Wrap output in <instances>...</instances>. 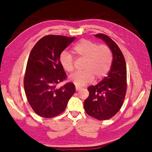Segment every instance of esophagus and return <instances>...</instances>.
<instances>
[{"mask_svg":"<svg viewBox=\"0 0 152 152\" xmlns=\"http://www.w3.org/2000/svg\"><path fill=\"white\" fill-rule=\"evenodd\" d=\"M75 89H76V91H79L81 89V87H78V86H75Z\"/></svg>","mask_w":152,"mask_h":152,"instance_id":"obj_1","label":"esophagus"}]
</instances>
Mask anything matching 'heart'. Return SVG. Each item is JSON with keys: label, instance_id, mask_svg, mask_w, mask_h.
<instances>
[{"label": "heart", "instance_id": "heart-1", "mask_svg": "<svg viewBox=\"0 0 152 152\" xmlns=\"http://www.w3.org/2000/svg\"><path fill=\"white\" fill-rule=\"evenodd\" d=\"M78 56L86 58L84 71L75 72L69 77V80L78 87L91 83L94 79H102L108 72L112 62V53L107 45H98L91 40L82 39L73 48ZM59 61L65 71L72 72L74 69V59L67 50L62 51Z\"/></svg>", "mask_w": 152, "mask_h": 152}]
</instances>
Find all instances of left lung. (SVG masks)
<instances>
[{
    "label": "left lung",
    "mask_w": 152,
    "mask_h": 152,
    "mask_svg": "<svg viewBox=\"0 0 152 152\" xmlns=\"http://www.w3.org/2000/svg\"><path fill=\"white\" fill-rule=\"evenodd\" d=\"M94 36L107 44L112 50L113 59L107 77L87 88L89 95L84 106L89 115L104 121L113 117L122 107L126 94L127 70L124 55L117 44L103 34Z\"/></svg>",
    "instance_id": "obj_1"
}]
</instances>
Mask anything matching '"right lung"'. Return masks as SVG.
<instances>
[{"instance_id":"add662e5","label":"right lung","mask_w":152,"mask_h":152,"mask_svg":"<svg viewBox=\"0 0 152 152\" xmlns=\"http://www.w3.org/2000/svg\"><path fill=\"white\" fill-rule=\"evenodd\" d=\"M75 37L50 35L40 39L31 49L24 77L27 100L39 116L51 118L65 110L75 87L72 82L57 88L66 74L59 57Z\"/></svg>"}]
</instances>
